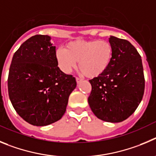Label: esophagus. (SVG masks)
Listing matches in <instances>:
<instances>
[{
  "label": "esophagus",
  "mask_w": 156,
  "mask_h": 156,
  "mask_svg": "<svg viewBox=\"0 0 156 156\" xmlns=\"http://www.w3.org/2000/svg\"><path fill=\"white\" fill-rule=\"evenodd\" d=\"M82 78H78V77H76V81H77V83L78 84H79L80 82H81V81H82Z\"/></svg>",
  "instance_id": "1"
}]
</instances>
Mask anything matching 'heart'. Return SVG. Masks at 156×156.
Masks as SVG:
<instances>
[{"mask_svg": "<svg viewBox=\"0 0 156 156\" xmlns=\"http://www.w3.org/2000/svg\"><path fill=\"white\" fill-rule=\"evenodd\" d=\"M113 56V46L106 40H75L65 48L56 51V59L61 70L69 73L78 62L81 72L88 78L102 75L109 68Z\"/></svg>", "mask_w": 156, "mask_h": 156, "instance_id": "b5f03b06", "label": "heart"}]
</instances>
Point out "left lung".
I'll use <instances>...</instances> for the list:
<instances>
[{"label":"left lung","instance_id":"1","mask_svg":"<svg viewBox=\"0 0 156 156\" xmlns=\"http://www.w3.org/2000/svg\"><path fill=\"white\" fill-rule=\"evenodd\" d=\"M113 48L112 61L102 75L89 80L92 91L88 102L98 118L118 123L137 108L144 91L141 57L129 41L109 38Z\"/></svg>","mask_w":156,"mask_h":156}]
</instances>
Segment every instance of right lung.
<instances>
[{"mask_svg":"<svg viewBox=\"0 0 156 156\" xmlns=\"http://www.w3.org/2000/svg\"><path fill=\"white\" fill-rule=\"evenodd\" d=\"M47 35H35L14 54L8 78V95L17 113L34 126L57 121L66 111L75 78L59 68L56 47Z\"/></svg>","mask_w":156,"mask_h":156,"instance_id":"1","label":"right lung"}]
</instances>
